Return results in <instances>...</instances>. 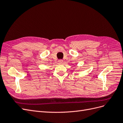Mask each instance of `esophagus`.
Returning <instances> with one entry per match:
<instances>
[{
	"mask_svg": "<svg viewBox=\"0 0 123 123\" xmlns=\"http://www.w3.org/2000/svg\"><path fill=\"white\" fill-rule=\"evenodd\" d=\"M58 62L59 64H62V63H63V61L62 60V59H60V60L58 61Z\"/></svg>",
	"mask_w": 123,
	"mask_h": 123,
	"instance_id": "obj_1",
	"label": "esophagus"
}]
</instances>
